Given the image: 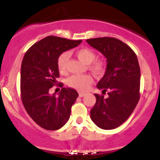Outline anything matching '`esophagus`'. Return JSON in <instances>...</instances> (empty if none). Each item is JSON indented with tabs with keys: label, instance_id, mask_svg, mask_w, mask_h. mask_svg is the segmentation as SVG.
I'll return each instance as SVG.
<instances>
[{
	"label": "esophagus",
	"instance_id": "obj_1",
	"mask_svg": "<svg viewBox=\"0 0 160 160\" xmlns=\"http://www.w3.org/2000/svg\"><path fill=\"white\" fill-rule=\"evenodd\" d=\"M86 95V93H84V92H79V95H80V97H83L85 96Z\"/></svg>",
	"mask_w": 160,
	"mask_h": 160
}]
</instances>
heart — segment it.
Instances as JSON below:
<instances>
[{"label":"heart","mask_w":160,"mask_h":160,"mask_svg":"<svg viewBox=\"0 0 160 160\" xmlns=\"http://www.w3.org/2000/svg\"><path fill=\"white\" fill-rule=\"evenodd\" d=\"M75 55L82 62L89 65V69L97 75L102 74L105 68L104 62L102 60H95V54L94 51L89 48H81L76 50ZM69 55L63 52L58 56L57 59V67L61 74H65L67 71V64ZM93 82V78L90 74H74L68 78L67 82L71 87L80 91L88 89L89 85Z\"/></svg>","instance_id":"b5f03b06"}]
</instances>
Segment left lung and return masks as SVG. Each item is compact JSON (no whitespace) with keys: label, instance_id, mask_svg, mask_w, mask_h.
I'll list each match as a JSON object with an SVG mask.
<instances>
[{"label":"left lung","instance_id":"1","mask_svg":"<svg viewBox=\"0 0 160 160\" xmlns=\"http://www.w3.org/2000/svg\"><path fill=\"white\" fill-rule=\"evenodd\" d=\"M107 58V68L97 88L108 97L95 94L96 98L90 117L102 129H113L132 114L140 98L141 71L136 54L127 44L114 38L86 40Z\"/></svg>","mask_w":160,"mask_h":160}]
</instances>
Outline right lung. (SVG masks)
<instances>
[{"instance_id":"right-lung-1","label":"right lung","mask_w":160,"mask_h":160,"mask_svg":"<svg viewBox=\"0 0 160 160\" xmlns=\"http://www.w3.org/2000/svg\"><path fill=\"white\" fill-rule=\"evenodd\" d=\"M81 42L48 36L32 45L23 57L20 78L22 102L32 120L44 129H59L69 120L78 92L63 87L62 82L58 85L62 87L58 95H50L49 91L58 84V56Z\"/></svg>"}]
</instances>
